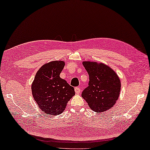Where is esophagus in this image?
Listing matches in <instances>:
<instances>
[{"label":"esophagus","instance_id":"34e87169","mask_svg":"<svg viewBox=\"0 0 150 150\" xmlns=\"http://www.w3.org/2000/svg\"><path fill=\"white\" fill-rule=\"evenodd\" d=\"M74 91H75V93L76 94H80V88H78V87H76V88H74Z\"/></svg>","mask_w":150,"mask_h":150}]
</instances>
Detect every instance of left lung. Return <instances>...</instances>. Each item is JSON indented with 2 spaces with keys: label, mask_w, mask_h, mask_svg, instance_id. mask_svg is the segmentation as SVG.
<instances>
[{
  "label": "left lung",
  "mask_w": 150,
  "mask_h": 150,
  "mask_svg": "<svg viewBox=\"0 0 150 150\" xmlns=\"http://www.w3.org/2000/svg\"><path fill=\"white\" fill-rule=\"evenodd\" d=\"M83 66L89 75L88 86L82 97L94 112H105L112 107L119 96L121 82L115 71L103 63L85 61Z\"/></svg>",
  "instance_id": "left-lung-1"
}]
</instances>
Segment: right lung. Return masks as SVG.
Instances as JSON below:
<instances>
[{"instance_id":"obj_1","label":"right lung","mask_w":150,"mask_h":150,"mask_svg":"<svg viewBox=\"0 0 150 150\" xmlns=\"http://www.w3.org/2000/svg\"><path fill=\"white\" fill-rule=\"evenodd\" d=\"M64 61H52L43 65L36 73L31 85L32 94L40 109L46 114L58 115L65 110L74 89L59 77Z\"/></svg>"}]
</instances>
